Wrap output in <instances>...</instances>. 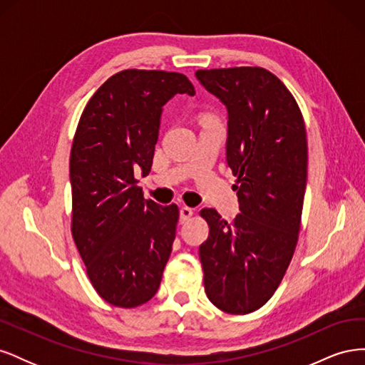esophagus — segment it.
<instances>
[{"label":"esophagus","instance_id":"esophagus-1","mask_svg":"<svg viewBox=\"0 0 365 365\" xmlns=\"http://www.w3.org/2000/svg\"><path fill=\"white\" fill-rule=\"evenodd\" d=\"M192 216H193V208L187 207V205L181 207V210H180V220H181L182 224L187 222V220H189Z\"/></svg>","mask_w":365,"mask_h":365}]
</instances>
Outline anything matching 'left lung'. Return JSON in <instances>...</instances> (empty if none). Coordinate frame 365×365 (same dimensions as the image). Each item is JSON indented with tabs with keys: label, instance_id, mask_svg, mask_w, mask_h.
Instances as JSON below:
<instances>
[{
	"label": "left lung",
	"instance_id": "8db88e82",
	"mask_svg": "<svg viewBox=\"0 0 365 365\" xmlns=\"http://www.w3.org/2000/svg\"><path fill=\"white\" fill-rule=\"evenodd\" d=\"M195 74L227 106V163L240 204L233 222L215 208L200 212L210 228L200 247L204 289L220 311L245 315L272 297L297 247L307 178L304 120L288 88L262 67Z\"/></svg>",
	"mask_w": 365,
	"mask_h": 365
}]
</instances>
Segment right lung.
<instances>
[{"mask_svg": "<svg viewBox=\"0 0 365 365\" xmlns=\"http://www.w3.org/2000/svg\"><path fill=\"white\" fill-rule=\"evenodd\" d=\"M175 94H195L181 73L118 71L88 101L73 138L71 235L93 288L117 307L148 303L172 252L180 208L146 201L137 173L150 172L161 106Z\"/></svg>", "mask_w": 365, "mask_h": 365, "instance_id": "1", "label": "right lung"}]
</instances>
